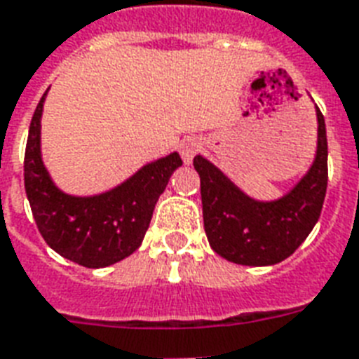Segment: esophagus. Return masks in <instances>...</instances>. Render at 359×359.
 Returning a JSON list of instances; mask_svg holds the SVG:
<instances>
[{"label":"esophagus","instance_id":"34e87169","mask_svg":"<svg viewBox=\"0 0 359 359\" xmlns=\"http://www.w3.org/2000/svg\"><path fill=\"white\" fill-rule=\"evenodd\" d=\"M200 149H202V142L198 138H194V136H189L185 140L180 144V151H182V157L185 163H191L193 157L198 154Z\"/></svg>","mask_w":359,"mask_h":359}]
</instances>
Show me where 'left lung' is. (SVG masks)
I'll use <instances>...</instances> for the list:
<instances>
[{"mask_svg": "<svg viewBox=\"0 0 359 359\" xmlns=\"http://www.w3.org/2000/svg\"><path fill=\"white\" fill-rule=\"evenodd\" d=\"M315 163L298 185L273 202H260L236 187L202 155L193 161L200 176L204 230L213 251L241 266H271L288 258L320 217L327 187V138L316 108Z\"/></svg>", "mask_w": 359, "mask_h": 359, "instance_id": "obj_1", "label": "left lung"}]
</instances>
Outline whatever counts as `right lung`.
I'll list each match as a JSON object with an SVG mask.
<instances>
[{
	"label": "right lung",
	"instance_id": "right-lung-1",
	"mask_svg": "<svg viewBox=\"0 0 359 359\" xmlns=\"http://www.w3.org/2000/svg\"><path fill=\"white\" fill-rule=\"evenodd\" d=\"M44 97L33 114L24 157V185L39 232L55 252L86 268L119 262L140 247L155 204L174 170L183 165L182 157L174 151L154 161L102 194H65L50 180L41 159Z\"/></svg>",
	"mask_w": 359,
	"mask_h": 359
}]
</instances>
